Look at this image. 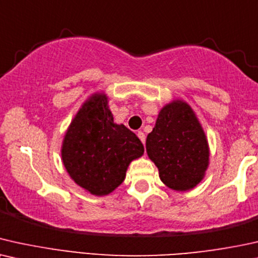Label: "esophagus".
<instances>
[{
    "instance_id": "esophagus-1",
    "label": "esophagus",
    "mask_w": 258,
    "mask_h": 258,
    "mask_svg": "<svg viewBox=\"0 0 258 258\" xmlns=\"http://www.w3.org/2000/svg\"><path fill=\"white\" fill-rule=\"evenodd\" d=\"M137 136H138V138L142 140L143 144H145V140H146V137H145V133H144L143 131H138L137 132Z\"/></svg>"
}]
</instances>
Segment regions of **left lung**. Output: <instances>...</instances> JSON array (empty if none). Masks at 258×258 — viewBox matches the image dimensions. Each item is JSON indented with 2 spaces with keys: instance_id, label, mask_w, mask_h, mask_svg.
I'll return each mask as SVG.
<instances>
[{
  "instance_id": "left-lung-1",
  "label": "left lung",
  "mask_w": 258,
  "mask_h": 258,
  "mask_svg": "<svg viewBox=\"0 0 258 258\" xmlns=\"http://www.w3.org/2000/svg\"><path fill=\"white\" fill-rule=\"evenodd\" d=\"M150 159L163 183L172 190L186 191L203 179L209 165L205 133L186 102L176 100L159 112L146 139Z\"/></svg>"
}]
</instances>
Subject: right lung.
I'll use <instances>...</instances> for the list:
<instances>
[{"instance_id":"add662e5","label":"right lung","mask_w":258,"mask_h":258,"mask_svg":"<svg viewBox=\"0 0 258 258\" xmlns=\"http://www.w3.org/2000/svg\"><path fill=\"white\" fill-rule=\"evenodd\" d=\"M144 145L126 126L116 125L107 97L95 93L82 105L64 136L62 161L72 179L95 196L111 194L122 183Z\"/></svg>"}]
</instances>
